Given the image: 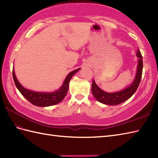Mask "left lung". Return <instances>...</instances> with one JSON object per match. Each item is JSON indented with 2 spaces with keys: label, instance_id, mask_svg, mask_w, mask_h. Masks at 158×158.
<instances>
[{
  "label": "left lung",
  "instance_id": "left-lung-1",
  "mask_svg": "<svg viewBox=\"0 0 158 158\" xmlns=\"http://www.w3.org/2000/svg\"><path fill=\"white\" fill-rule=\"evenodd\" d=\"M136 56L138 57V66L135 78L130 85L119 92L109 93L103 91L96 85L94 80L92 81V92L94 98L98 102L107 105H117L128 100L136 91L141 80L143 73V57L140 50L136 52Z\"/></svg>",
  "mask_w": 158,
  "mask_h": 158
}]
</instances>
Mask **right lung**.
Returning <instances> with one entry per match:
<instances>
[{
  "mask_svg": "<svg viewBox=\"0 0 158 158\" xmlns=\"http://www.w3.org/2000/svg\"><path fill=\"white\" fill-rule=\"evenodd\" d=\"M80 69H77L70 72L66 76L62 85L60 87V89L53 92H39L26 89L24 87L20 84L18 80L17 79L14 69H13V77L17 88L26 100H28L30 102L35 106L45 107L55 105L64 98L67 92H68L70 79Z\"/></svg>",
  "mask_w": 158,
  "mask_h": 158,
  "instance_id": "right-lung-1",
  "label": "right lung"
}]
</instances>
